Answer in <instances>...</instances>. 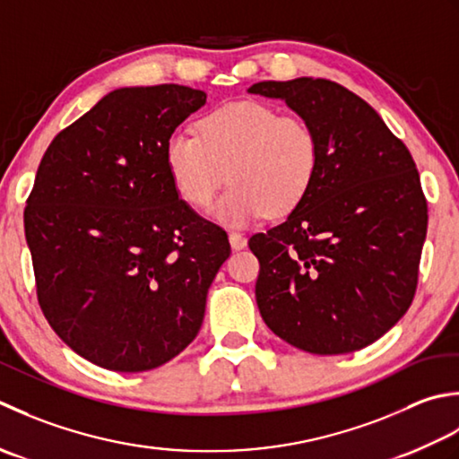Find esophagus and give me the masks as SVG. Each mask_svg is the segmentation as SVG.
I'll list each match as a JSON object with an SVG mask.
<instances>
[{
  "mask_svg": "<svg viewBox=\"0 0 459 459\" xmlns=\"http://www.w3.org/2000/svg\"><path fill=\"white\" fill-rule=\"evenodd\" d=\"M230 243H231V249H243L247 247V239L241 236V233H230Z\"/></svg>",
  "mask_w": 459,
  "mask_h": 459,
  "instance_id": "1",
  "label": "esophagus"
}]
</instances>
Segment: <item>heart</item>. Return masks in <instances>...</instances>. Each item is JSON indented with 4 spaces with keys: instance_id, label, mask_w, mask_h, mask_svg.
<instances>
[{
    "instance_id": "b5f03b06",
    "label": "heart",
    "mask_w": 459,
    "mask_h": 459,
    "mask_svg": "<svg viewBox=\"0 0 459 459\" xmlns=\"http://www.w3.org/2000/svg\"><path fill=\"white\" fill-rule=\"evenodd\" d=\"M319 138L299 117L257 100H238L200 118L198 136L174 130L164 143V164L178 198L205 208L228 178L230 188L213 218L246 228L267 213L285 216L311 190L319 170Z\"/></svg>"
}]
</instances>
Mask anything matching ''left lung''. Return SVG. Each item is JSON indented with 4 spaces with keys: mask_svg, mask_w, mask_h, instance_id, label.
Listing matches in <instances>:
<instances>
[{
    "mask_svg": "<svg viewBox=\"0 0 459 459\" xmlns=\"http://www.w3.org/2000/svg\"><path fill=\"white\" fill-rule=\"evenodd\" d=\"M313 126L319 170L305 200L249 249L255 299L279 339L313 354L368 347L412 305L428 228L416 164L368 102L326 79L264 81Z\"/></svg>",
    "mask_w": 459,
    "mask_h": 459,
    "instance_id": "left-lung-1",
    "label": "left lung"
}]
</instances>
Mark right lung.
I'll list each match as a JSON object with an SVG mask.
<instances>
[{
  "label": "right lung",
  "mask_w": 459,
  "mask_h": 459,
  "mask_svg": "<svg viewBox=\"0 0 459 459\" xmlns=\"http://www.w3.org/2000/svg\"><path fill=\"white\" fill-rule=\"evenodd\" d=\"M205 105L182 85L110 91L53 138L23 213L41 311L82 359L162 367L198 334L226 231L178 198L164 143Z\"/></svg>",
  "instance_id": "right-lung-1"
}]
</instances>
